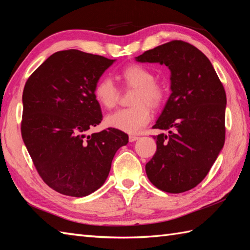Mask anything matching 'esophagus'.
Instances as JSON below:
<instances>
[{
  "instance_id": "obj_1",
  "label": "esophagus",
  "mask_w": 250,
  "mask_h": 250,
  "mask_svg": "<svg viewBox=\"0 0 250 250\" xmlns=\"http://www.w3.org/2000/svg\"><path fill=\"white\" fill-rule=\"evenodd\" d=\"M140 139V137L139 136H135V135H130L129 136V141L132 143V142H135V141H137V140H139Z\"/></svg>"
}]
</instances>
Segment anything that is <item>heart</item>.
I'll list each match as a JSON object with an SVG mask.
<instances>
[{
	"label": "heart",
	"mask_w": 250,
	"mask_h": 250,
	"mask_svg": "<svg viewBox=\"0 0 250 250\" xmlns=\"http://www.w3.org/2000/svg\"><path fill=\"white\" fill-rule=\"evenodd\" d=\"M120 78L126 87L135 89L131 104L133 107L117 110L106 116L105 125L129 134H136L151 119V107H158L163 102L164 91L157 84L156 76L149 68L132 64L120 73ZM94 99L105 108H113L118 102L119 90L111 79L102 77L95 83ZM148 104L147 105L146 104Z\"/></svg>",
	"instance_id": "heart-1"
}]
</instances>
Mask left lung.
I'll list each match as a JSON object with an SVG mask.
<instances>
[{"label": "left lung", "mask_w": 250, "mask_h": 250, "mask_svg": "<svg viewBox=\"0 0 250 250\" xmlns=\"http://www.w3.org/2000/svg\"><path fill=\"white\" fill-rule=\"evenodd\" d=\"M160 63L171 72V94L153 129L157 151L145 169L158 189L182 193L205 178L225 145L227 97L214 66L203 52L172 41L135 57Z\"/></svg>", "instance_id": "obj_1"}]
</instances>
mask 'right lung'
<instances>
[{
	"mask_svg": "<svg viewBox=\"0 0 250 250\" xmlns=\"http://www.w3.org/2000/svg\"><path fill=\"white\" fill-rule=\"evenodd\" d=\"M115 61L58 51L25 83L21 135L40 176L61 194L82 198L102 187L115 153L128 144V134L113 128L86 134L102 120L94 86Z\"/></svg>",
	"mask_w": 250,
	"mask_h": 250,
	"instance_id": "obj_1",
	"label": "right lung"
}]
</instances>
